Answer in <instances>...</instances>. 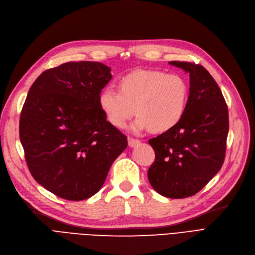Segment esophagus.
<instances>
[{
  "label": "esophagus",
  "instance_id": "1",
  "mask_svg": "<svg viewBox=\"0 0 255 255\" xmlns=\"http://www.w3.org/2000/svg\"><path fill=\"white\" fill-rule=\"evenodd\" d=\"M140 143V140L134 139V138H128V146L129 147H134Z\"/></svg>",
  "mask_w": 255,
  "mask_h": 255
}]
</instances>
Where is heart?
Here are the masks:
<instances>
[{
	"instance_id": "obj_1",
	"label": "heart",
	"mask_w": 255,
	"mask_h": 255,
	"mask_svg": "<svg viewBox=\"0 0 255 255\" xmlns=\"http://www.w3.org/2000/svg\"><path fill=\"white\" fill-rule=\"evenodd\" d=\"M188 95L187 81L179 74L136 70L120 78L118 91L111 87L101 91L98 104L107 120L117 128H124L136 110L134 130L149 128L152 133H163L184 116Z\"/></svg>"
}]
</instances>
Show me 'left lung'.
<instances>
[{
  "instance_id": "8db88e82",
  "label": "left lung",
  "mask_w": 255,
  "mask_h": 255,
  "mask_svg": "<svg viewBox=\"0 0 255 255\" xmlns=\"http://www.w3.org/2000/svg\"><path fill=\"white\" fill-rule=\"evenodd\" d=\"M189 73L187 108L179 124L148 140L155 161L147 171L150 185L166 198L196 195L221 169L229 130L228 108L208 71L188 62H169Z\"/></svg>"
}]
</instances>
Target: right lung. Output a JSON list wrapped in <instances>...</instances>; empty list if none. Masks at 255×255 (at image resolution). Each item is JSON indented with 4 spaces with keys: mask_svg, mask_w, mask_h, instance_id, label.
I'll return each instance as SVG.
<instances>
[{
    "mask_svg": "<svg viewBox=\"0 0 255 255\" xmlns=\"http://www.w3.org/2000/svg\"><path fill=\"white\" fill-rule=\"evenodd\" d=\"M111 69L70 62L48 69L30 88L19 117V139L37 183L57 197L81 201L104 185L128 138L98 104Z\"/></svg>",
    "mask_w": 255,
    "mask_h": 255,
    "instance_id": "right-lung-1",
    "label": "right lung"
}]
</instances>
